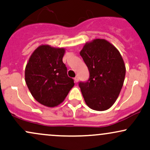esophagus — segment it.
<instances>
[{
	"label": "esophagus",
	"instance_id": "1",
	"mask_svg": "<svg viewBox=\"0 0 150 150\" xmlns=\"http://www.w3.org/2000/svg\"><path fill=\"white\" fill-rule=\"evenodd\" d=\"M74 80H75V82H78V80H79V77H78V76H76L75 77V78H74Z\"/></svg>",
	"mask_w": 150,
	"mask_h": 150
}]
</instances>
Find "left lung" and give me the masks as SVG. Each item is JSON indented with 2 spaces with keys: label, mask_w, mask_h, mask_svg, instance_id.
I'll list each match as a JSON object with an SVG mask.
<instances>
[{
  "label": "left lung",
  "mask_w": 150,
  "mask_h": 150,
  "mask_svg": "<svg viewBox=\"0 0 150 150\" xmlns=\"http://www.w3.org/2000/svg\"><path fill=\"white\" fill-rule=\"evenodd\" d=\"M80 53L89 72L88 80L79 82L85 103L93 110H107L123 87L125 75L123 58L114 46L100 39L86 43Z\"/></svg>",
  "instance_id": "1"
}]
</instances>
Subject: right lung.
<instances>
[{"label": "right lung", "instance_id": "right-lung-1", "mask_svg": "<svg viewBox=\"0 0 150 150\" xmlns=\"http://www.w3.org/2000/svg\"><path fill=\"white\" fill-rule=\"evenodd\" d=\"M65 49L42 45L31 55L25 68V82L38 102L54 107L63 101L73 87L63 62Z\"/></svg>", "mask_w": 150, "mask_h": 150}]
</instances>
